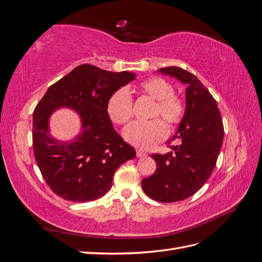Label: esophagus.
<instances>
[{"mask_svg": "<svg viewBox=\"0 0 262 262\" xmlns=\"http://www.w3.org/2000/svg\"><path fill=\"white\" fill-rule=\"evenodd\" d=\"M147 154L145 153V152H143V150H141V149H137V156L138 157H144V156H146Z\"/></svg>", "mask_w": 262, "mask_h": 262, "instance_id": "obj_1", "label": "esophagus"}]
</instances>
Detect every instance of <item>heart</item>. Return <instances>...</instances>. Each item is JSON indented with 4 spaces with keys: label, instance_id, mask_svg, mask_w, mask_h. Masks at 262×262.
I'll return each mask as SVG.
<instances>
[{
    "label": "heart",
    "instance_id": "b5f03b06",
    "mask_svg": "<svg viewBox=\"0 0 262 262\" xmlns=\"http://www.w3.org/2000/svg\"><path fill=\"white\" fill-rule=\"evenodd\" d=\"M139 90L142 94L156 100L150 121H136L126 126L123 131L124 139L140 148L149 149L163 141L167 136V126L180 123L185 115V102L173 93L172 85L161 76H150L140 82ZM107 113L114 123L124 125L133 116V100L125 89H119L113 93L107 101ZM160 116L164 120L158 119Z\"/></svg>",
    "mask_w": 262,
    "mask_h": 262
}]
</instances>
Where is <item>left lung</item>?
Masks as SVG:
<instances>
[{
  "label": "left lung",
  "instance_id": "8db88e82",
  "mask_svg": "<svg viewBox=\"0 0 262 262\" xmlns=\"http://www.w3.org/2000/svg\"><path fill=\"white\" fill-rule=\"evenodd\" d=\"M188 85L186 114L169 141L172 152L152 154L156 170L142 179V188L153 200L170 203L185 200L200 190L215 167L224 138L217 102L196 76L178 67L160 69ZM179 138V146H170Z\"/></svg>",
  "mask_w": 262,
  "mask_h": 262
}]
</instances>
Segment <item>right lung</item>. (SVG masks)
<instances>
[{"label":"right lung","instance_id":"add662e5","mask_svg":"<svg viewBox=\"0 0 262 262\" xmlns=\"http://www.w3.org/2000/svg\"><path fill=\"white\" fill-rule=\"evenodd\" d=\"M134 76L82 64L52 84L37 104L33 117L36 163L47 185L62 199H98L112 188L119 166L136 157V149L116 132L107 113L109 97ZM59 106L73 107L82 117V132L72 142L55 141L48 131V119Z\"/></svg>","mask_w":262,"mask_h":262}]
</instances>
